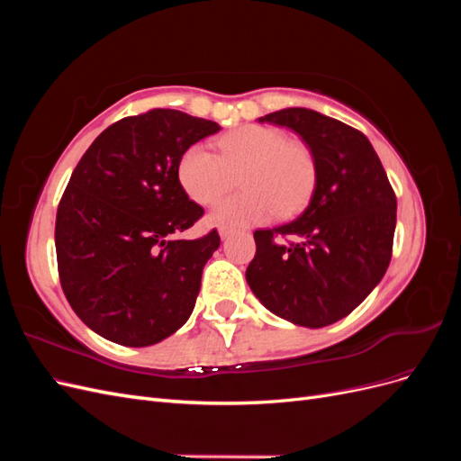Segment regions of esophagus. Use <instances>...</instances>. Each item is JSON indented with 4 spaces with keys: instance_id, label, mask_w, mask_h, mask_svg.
<instances>
[{
    "instance_id": "1",
    "label": "esophagus",
    "mask_w": 461,
    "mask_h": 461,
    "mask_svg": "<svg viewBox=\"0 0 461 461\" xmlns=\"http://www.w3.org/2000/svg\"><path fill=\"white\" fill-rule=\"evenodd\" d=\"M234 230L230 229V227H219V236H221V239L222 240H225V239H229V236L232 234Z\"/></svg>"
}]
</instances>
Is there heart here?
Wrapping results in <instances>:
<instances>
[{"mask_svg": "<svg viewBox=\"0 0 461 461\" xmlns=\"http://www.w3.org/2000/svg\"><path fill=\"white\" fill-rule=\"evenodd\" d=\"M219 156L192 144L180 156L176 175L188 198L200 205L217 202L240 175L242 192L219 202L212 219L222 227L258 225L276 213L290 217L310 200L315 186L312 149L263 124H244L221 136Z\"/></svg>", "mask_w": 461, "mask_h": 461, "instance_id": "heart-1", "label": "heart"}]
</instances>
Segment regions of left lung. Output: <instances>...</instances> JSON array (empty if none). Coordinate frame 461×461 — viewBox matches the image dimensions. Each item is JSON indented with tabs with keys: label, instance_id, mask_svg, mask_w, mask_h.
I'll use <instances>...</instances> for the list:
<instances>
[{
	"label": "left lung",
	"instance_id": "1",
	"mask_svg": "<svg viewBox=\"0 0 461 461\" xmlns=\"http://www.w3.org/2000/svg\"><path fill=\"white\" fill-rule=\"evenodd\" d=\"M259 121L302 136L315 159V188L294 221L254 232L256 258L246 281L265 308L290 323L332 325L352 313L388 269L394 190L364 132L305 107Z\"/></svg>",
	"mask_w": 461,
	"mask_h": 461
}]
</instances>
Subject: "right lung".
<instances>
[{
  "label": "right lung",
  "mask_w": 461,
  "mask_h": 461,
  "mask_svg": "<svg viewBox=\"0 0 461 461\" xmlns=\"http://www.w3.org/2000/svg\"><path fill=\"white\" fill-rule=\"evenodd\" d=\"M221 127L151 109L107 127L75 167L55 217L59 281L75 313L121 346L158 344L183 327L217 230L176 240L203 215L178 183L180 156Z\"/></svg>",
  "instance_id": "add662e5"
}]
</instances>
